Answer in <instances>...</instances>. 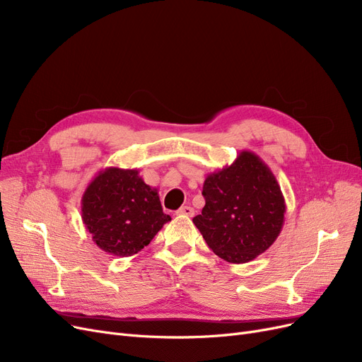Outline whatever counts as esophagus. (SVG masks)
I'll return each mask as SVG.
<instances>
[{
    "label": "esophagus",
    "mask_w": 362,
    "mask_h": 362,
    "mask_svg": "<svg viewBox=\"0 0 362 362\" xmlns=\"http://www.w3.org/2000/svg\"><path fill=\"white\" fill-rule=\"evenodd\" d=\"M177 214H180V216H187V217H192V216L194 214V210H193V208H192L190 205H184V206H181L180 210L177 211Z\"/></svg>",
    "instance_id": "1"
}]
</instances>
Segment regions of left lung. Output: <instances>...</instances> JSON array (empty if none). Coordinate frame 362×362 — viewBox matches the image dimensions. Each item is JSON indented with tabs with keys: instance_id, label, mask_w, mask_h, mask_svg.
I'll return each instance as SVG.
<instances>
[{
	"instance_id": "left-lung-1",
	"label": "left lung",
	"mask_w": 362,
	"mask_h": 362,
	"mask_svg": "<svg viewBox=\"0 0 362 362\" xmlns=\"http://www.w3.org/2000/svg\"><path fill=\"white\" fill-rule=\"evenodd\" d=\"M205 206L193 217L217 257L243 264L266 252L284 226L286 199L275 175L250 151H242L231 166L206 175Z\"/></svg>"
}]
</instances>
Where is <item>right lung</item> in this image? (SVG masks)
<instances>
[{"label":"right lung","mask_w":362,"mask_h":362,"mask_svg":"<svg viewBox=\"0 0 362 362\" xmlns=\"http://www.w3.org/2000/svg\"><path fill=\"white\" fill-rule=\"evenodd\" d=\"M81 218L96 246L115 257H131L170 221L163 213L157 189L137 169L105 168L87 185Z\"/></svg>","instance_id":"1"}]
</instances>
